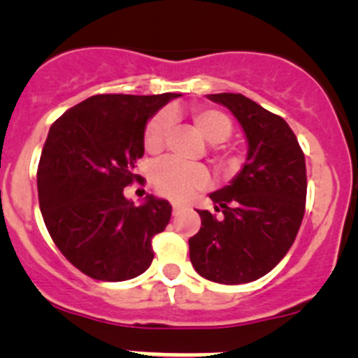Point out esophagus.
<instances>
[{"label":"esophagus","mask_w":358,"mask_h":358,"mask_svg":"<svg viewBox=\"0 0 358 358\" xmlns=\"http://www.w3.org/2000/svg\"><path fill=\"white\" fill-rule=\"evenodd\" d=\"M171 206H173V215H178V213L183 209V204H180V202H171Z\"/></svg>","instance_id":"34e87169"}]
</instances>
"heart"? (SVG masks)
Returning <instances> with one entry per match:
<instances>
[{
	"label": "heart",
	"instance_id": "b5f03b06",
	"mask_svg": "<svg viewBox=\"0 0 358 358\" xmlns=\"http://www.w3.org/2000/svg\"><path fill=\"white\" fill-rule=\"evenodd\" d=\"M194 124L209 143H223L234 131V122L225 112L218 109H196L192 112ZM173 115L162 110L154 115L143 131V147L149 154H159L164 149L166 138L171 129ZM220 162L225 168H234V159L229 154H222ZM209 182V175L201 164H190L180 159L168 157L157 162L152 169V185L161 196L183 201L196 190L204 189Z\"/></svg>",
	"mask_w": 358,
	"mask_h": 358
}]
</instances>
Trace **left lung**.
Listing matches in <instances>:
<instances>
[{"label": "left lung", "mask_w": 358, "mask_h": 358, "mask_svg": "<svg viewBox=\"0 0 358 358\" xmlns=\"http://www.w3.org/2000/svg\"><path fill=\"white\" fill-rule=\"evenodd\" d=\"M209 100L236 115L248 140V157L230 185L209 194L216 218L199 211L201 230L189 239L190 262L204 279L246 284L268 273L296 239L306 201L305 154L280 115L241 93Z\"/></svg>", "instance_id": "8db88e82"}]
</instances>
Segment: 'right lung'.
<instances>
[{
	"label": "right lung",
	"instance_id": "right-lung-1",
	"mask_svg": "<svg viewBox=\"0 0 358 358\" xmlns=\"http://www.w3.org/2000/svg\"><path fill=\"white\" fill-rule=\"evenodd\" d=\"M176 93L95 95L52 124L38 166L43 220L64 256L88 277L121 282L145 272L152 237L171 204L147 196L135 206L124 187L140 180L147 121Z\"/></svg>",
	"mask_w": 358,
	"mask_h": 358
}]
</instances>
